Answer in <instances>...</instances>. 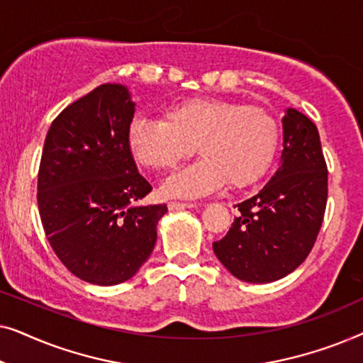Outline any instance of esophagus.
<instances>
[{
	"label": "esophagus",
	"mask_w": 363,
	"mask_h": 363,
	"mask_svg": "<svg viewBox=\"0 0 363 363\" xmlns=\"http://www.w3.org/2000/svg\"><path fill=\"white\" fill-rule=\"evenodd\" d=\"M195 203H180V201H170L168 203V210H186V208H195Z\"/></svg>",
	"instance_id": "esophagus-1"
}]
</instances>
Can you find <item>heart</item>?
<instances>
[{"instance_id":"heart-1","label":"heart","mask_w":363,"mask_h":363,"mask_svg":"<svg viewBox=\"0 0 363 363\" xmlns=\"http://www.w3.org/2000/svg\"><path fill=\"white\" fill-rule=\"evenodd\" d=\"M128 148L153 170H168L196 150L201 158L168 177L167 196L200 198L231 186L251 185L274 160L279 127L261 107L225 99L193 97L178 102L162 118H135L128 127Z\"/></svg>"}]
</instances>
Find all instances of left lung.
<instances>
[{
    "mask_svg": "<svg viewBox=\"0 0 363 363\" xmlns=\"http://www.w3.org/2000/svg\"><path fill=\"white\" fill-rule=\"evenodd\" d=\"M327 205V165L315 123L296 108L282 117L279 167L257 195L238 203L240 216L213 242L240 281L264 284L291 274L317 240Z\"/></svg>",
    "mask_w": 363,
    "mask_h": 363,
    "instance_id": "8db88e82",
    "label": "left lung"
}]
</instances>
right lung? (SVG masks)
I'll return each mask as SVG.
<instances>
[{
	"label": "right lung",
	"instance_id": "right-lung-1",
	"mask_svg": "<svg viewBox=\"0 0 363 363\" xmlns=\"http://www.w3.org/2000/svg\"><path fill=\"white\" fill-rule=\"evenodd\" d=\"M135 102L122 84H102L51 123L38 175L43 228L62 264L97 286L137 274L157 242L167 205H140L152 191L127 133Z\"/></svg>",
	"mask_w": 363,
	"mask_h": 363
}]
</instances>
